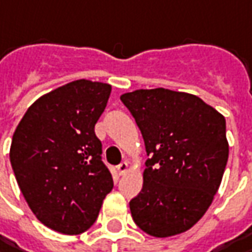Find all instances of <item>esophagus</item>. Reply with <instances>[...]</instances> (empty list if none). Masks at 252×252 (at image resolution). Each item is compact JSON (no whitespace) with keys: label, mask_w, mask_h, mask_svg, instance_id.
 <instances>
[{"label":"esophagus","mask_w":252,"mask_h":252,"mask_svg":"<svg viewBox=\"0 0 252 252\" xmlns=\"http://www.w3.org/2000/svg\"><path fill=\"white\" fill-rule=\"evenodd\" d=\"M117 170H118L120 175H124L126 170H128V163H126V162H121V163L117 166Z\"/></svg>","instance_id":"1"}]
</instances>
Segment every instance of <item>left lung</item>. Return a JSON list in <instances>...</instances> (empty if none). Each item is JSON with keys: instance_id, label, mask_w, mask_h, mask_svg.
<instances>
[{"instance_id": "1", "label": "left lung", "mask_w": 252, "mask_h": 252, "mask_svg": "<svg viewBox=\"0 0 252 252\" xmlns=\"http://www.w3.org/2000/svg\"><path fill=\"white\" fill-rule=\"evenodd\" d=\"M120 98L149 157L142 190L129 202L132 219L154 237L183 233L202 219L221 183L228 159L224 117L197 95L162 87Z\"/></svg>"}]
</instances>
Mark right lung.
Returning a JSON list of instances; mask_svg holds the SVG:
<instances>
[{"label":"right lung","instance_id":"1","mask_svg":"<svg viewBox=\"0 0 252 252\" xmlns=\"http://www.w3.org/2000/svg\"><path fill=\"white\" fill-rule=\"evenodd\" d=\"M110 93L107 83H67L31 105L14 132L19 189L39 221L62 234L89 230L114 186L94 132Z\"/></svg>","mask_w":252,"mask_h":252}]
</instances>
